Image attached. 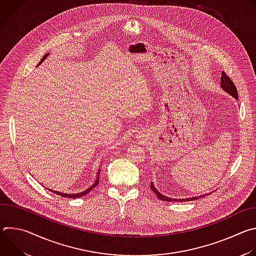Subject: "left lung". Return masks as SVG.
Returning a JSON list of instances; mask_svg holds the SVG:
<instances>
[{"label":"left lung","mask_w":256,"mask_h":256,"mask_svg":"<svg viewBox=\"0 0 256 256\" xmlns=\"http://www.w3.org/2000/svg\"><path fill=\"white\" fill-rule=\"evenodd\" d=\"M221 87L223 90H225L227 93H229L231 96H233L236 100H238V92H237V88L234 85V83L232 82V80L226 75V72L223 70L222 72V77H221ZM151 190L156 194L157 198L161 200H165V202H190V200H196L198 198H204L206 196L210 194H204L198 196H194V198H168L163 196L162 194H160L154 186L153 182H151Z\"/></svg>","instance_id":"left-lung-1"}]
</instances>
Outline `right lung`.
Wrapping results in <instances>:
<instances>
[{
	"instance_id": "1",
	"label": "right lung",
	"mask_w": 256,
	"mask_h": 256,
	"mask_svg": "<svg viewBox=\"0 0 256 256\" xmlns=\"http://www.w3.org/2000/svg\"><path fill=\"white\" fill-rule=\"evenodd\" d=\"M48 56V54H46L42 58V60L40 62V64H40L44 60H46V58ZM99 175H100V170L97 172V175H96V179L94 180V182H93V184L92 186H90L88 188H86L85 190H83V192H66V194H64V192H56V190H50V188H48V190H50V192H52L54 194H58V196H64V198H81V196H86L87 194H89L96 186H98V184H99Z\"/></svg>"
}]
</instances>
